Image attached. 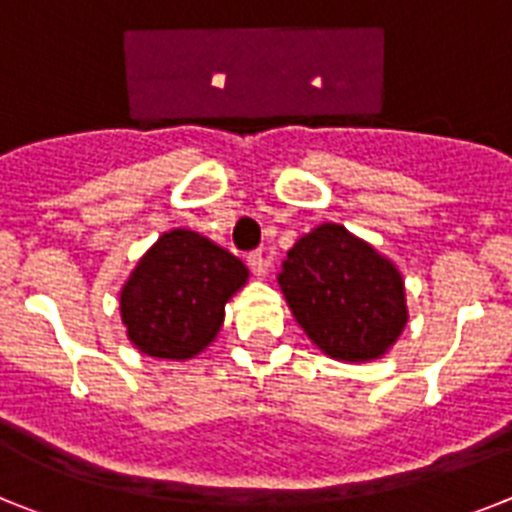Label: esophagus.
Returning <instances> with one entry per match:
<instances>
[{
  "label": "esophagus",
  "mask_w": 512,
  "mask_h": 512,
  "mask_svg": "<svg viewBox=\"0 0 512 512\" xmlns=\"http://www.w3.org/2000/svg\"><path fill=\"white\" fill-rule=\"evenodd\" d=\"M247 265L257 278H263L265 270H268V260L263 257V252H252V255L247 257Z\"/></svg>",
  "instance_id": "1"
}]
</instances>
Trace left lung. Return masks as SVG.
I'll return each instance as SVG.
<instances>
[{
	"label": "left lung",
	"mask_w": 512,
	"mask_h": 512,
	"mask_svg": "<svg viewBox=\"0 0 512 512\" xmlns=\"http://www.w3.org/2000/svg\"><path fill=\"white\" fill-rule=\"evenodd\" d=\"M278 286L299 328L336 362H375L409 322L398 265L341 223H320L299 236Z\"/></svg>",
	"instance_id": "8db88e82"
}]
</instances>
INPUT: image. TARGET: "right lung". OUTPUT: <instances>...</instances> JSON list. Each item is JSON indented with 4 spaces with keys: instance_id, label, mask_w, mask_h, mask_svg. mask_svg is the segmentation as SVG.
<instances>
[{
    "instance_id": "obj_1",
    "label": "right lung",
    "mask_w": 512,
    "mask_h": 512,
    "mask_svg": "<svg viewBox=\"0 0 512 512\" xmlns=\"http://www.w3.org/2000/svg\"><path fill=\"white\" fill-rule=\"evenodd\" d=\"M247 281V265L208 236L163 231L119 291L127 338L153 359H195L216 341L226 302Z\"/></svg>"
}]
</instances>
